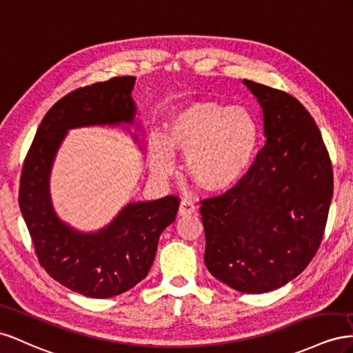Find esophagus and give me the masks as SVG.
<instances>
[{
	"label": "esophagus",
	"instance_id": "obj_1",
	"mask_svg": "<svg viewBox=\"0 0 353 353\" xmlns=\"http://www.w3.org/2000/svg\"><path fill=\"white\" fill-rule=\"evenodd\" d=\"M196 213V208L192 204V201L189 199H182V203L179 205V216H190V214H195Z\"/></svg>",
	"mask_w": 353,
	"mask_h": 353
}]
</instances>
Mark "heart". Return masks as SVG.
I'll use <instances>...</instances> for the list:
<instances>
[{"mask_svg":"<svg viewBox=\"0 0 353 353\" xmlns=\"http://www.w3.org/2000/svg\"><path fill=\"white\" fill-rule=\"evenodd\" d=\"M259 148L260 127L248 109L196 102L171 114L164 137L150 139L149 164L157 177L165 179L173 174V152H179L198 186L220 192L248 173Z\"/></svg>","mask_w":353,"mask_h":353,"instance_id":"1","label":"heart"}]
</instances>
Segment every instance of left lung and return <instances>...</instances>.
I'll return each instance as SVG.
<instances>
[{"label": "left lung", "mask_w": 353, "mask_h": 353, "mask_svg": "<svg viewBox=\"0 0 353 353\" xmlns=\"http://www.w3.org/2000/svg\"><path fill=\"white\" fill-rule=\"evenodd\" d=\"M263 110L266 145L226 194L201 201L205 266L220 283L261 294L305 270L324 234L333 168L314 118L297 99L244 79Z\"/></svg>", "instance_id": "left-lung-1"}]
</instances>
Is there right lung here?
<instances>
[{
    "label": "right lung",
    "mask_w": 353,
    "mask_h": 353,
    "mask_svg": "<svg viewBox=\"0 0 353 353\" xmlns=\"http://www.w3.org/2000/svg\"><path fill=\"white\" fill-rule=\"evenodd\" d=\"M134 83V77H117L60 99L39 124L20 179L19 205L39 263L59 284L93 299L123 294L146 278L159 235L179 210L173 195L128 203L94 232L72 228L54 210L50 176L68 132L93 125L139 128ZM132 136L140 143L137 133Z\"/></svg>",
    "instance_id": "1"
}]
</instances>
